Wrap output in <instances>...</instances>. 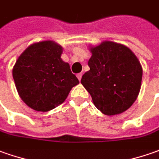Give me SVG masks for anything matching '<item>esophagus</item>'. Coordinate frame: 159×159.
Here are the masks:
<instances>
[{"label": "esophagus", "instance_id": "obj_1", "mask_svg": "<svg viewBox=\"0 0 159 159\" xmlns=\"http://www.w3.org/2000/svg\"><path fill=\"white\" fill-rule=\"evenodd\" d=\"M82 75H83L82 73H79V74H77V75H76V76H77V78H78L79 81H81V79H82Z\"/></svg>", "mask_w": 159, "mask_h": 159}]
</instances>
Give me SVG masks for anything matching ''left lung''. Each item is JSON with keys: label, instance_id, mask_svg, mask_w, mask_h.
Wrapping results in <instances>:
<instances>
[{"label": "left lung", "instance_id": "8db88e82", "mask_svg": "<svg viewBox=\"0 0 159 159\" xmlns=\"http://www.w3.org/2000/svg\"><path fill=\"white\" fill-rule=\"evenodd\" d=\"M90 51V70L82 76L81 84L103 114H120L139 96L143 75L139 59L129 48L113 42H103Z\"/></svg>", "mask_w": 159, "mask_h": 159}]
</instances>
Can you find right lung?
I'll use <instances>...</instances> for the list:
<instances>
[{"label":"right lung","instance_id":"1","mask_svg":"<svg viewBox=\"0 0 159 159\" xmlns=\"http://www.w3.org/2000/svg\"><path fill=\"white\" fill-rule=\"evenodd\" d=\"M62 48L52 41L30 45L17 59L13 78L22 101L37 111H48L65 101L79 81L61 59Z\"/></svg>","mask_w":159,"mask_h":159}]
</instances>
